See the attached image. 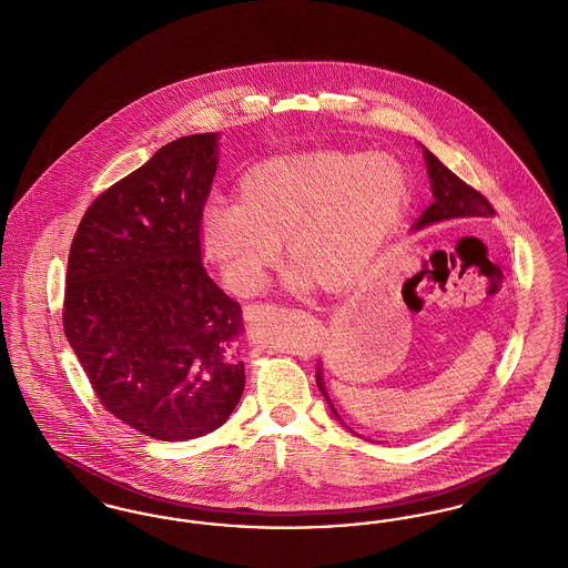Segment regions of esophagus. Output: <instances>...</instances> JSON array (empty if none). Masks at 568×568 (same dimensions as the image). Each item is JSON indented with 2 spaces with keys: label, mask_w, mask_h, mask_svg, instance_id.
I'll use <instances>...</instances> for the list:
<instances>
[{
  "label": "esophagus",
  "mask_w": 568,
  "mask_h": 568,
  "mask_svg": "<svg viewBox=\"0 0 568 568\" xmlns=\"http://www.w3.org/2000/svg\"><path fill=\"white\" fill-rule=\"evenodd\" d=\"M266 311H268L266 304H248V306H244V320H246V322H253L255 317L264 315Z\"/></svg>",
  "instance_id": "esophagus-1"
}]
</instances>
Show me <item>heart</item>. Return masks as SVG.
<instances>
[{
    "label": "heart",
    "instance_id": "heart-1",
    "mask_svg": "<svg viewBox=\"0 0 568 568\" xmlns=\"http://www.w3.org/2000/svg\"><path fill=\"white\" fill-rule=\"evenodd\" d=\"M408 202L405 168L387 155L313 153L262 163L239 183V204H211L200 219L206 257L225 285L251 296L278 264L296 266L294 290L338 292L362 276Z\"/></svg>",
    "mask_w": 568,
    "mask_h": 568
}]
</instances>
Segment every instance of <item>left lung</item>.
<instances>
[{"label": "left lung", "instance_id": "obj_1", "mask_svg": "<svg viewBox=\"0 0 568 568\" xmlns=\"http://www.w3.org/2000/svg\"><path fill=\"white\" fill-rule=\"evenodd\" d=\"M424 158H426V165H428L434 202L424 211V215L419 216V221L415 223V230L426 227L430 223H438V221L487 219V216L496 215L494 206L489 204V200H487L484 193H479L475 187L466 185L445 163L438 162L428 149L424 151ZM315 377H317V387L322 389V394H324L327 405L332 408V413L338 417V413L334 410V406H332L327 394H325L324 381H322V366L320 364H317Z\"/></svg>", "mask_w": 568, "mask_h": 568}]
</instances>
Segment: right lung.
Listing matches in <instances>:
<instances>
[{"instance_id": "add662e5", "label": "right lung", "mask_w": 568, "mask_h": 568, "mask_svg": "<svg viewBox=\"0 0 568 568\" xmlns=\"http://www.w3.org/2000/svg\"><path fill=\"white\" fill-rule=\"evenodd\" d=\"M216 135H183L100 193L68 257L63 332L100 405L135 433L190 440L239 405L241 304L202 264Z\"/></svg>"}]
</instances>
